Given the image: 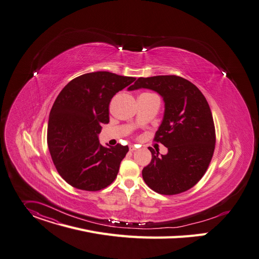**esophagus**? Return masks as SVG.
<instances>
[{
    "mask_svg": "<svg viewBox=\"0 0 259 259\" xmlns=\"http://www.w3.org/2000/svg\"><path fill=\"white\" fill-rule=\"evenodd\" d=\"M129 150H130L131 152H134V151L137 150V148H136L135 146H133V145H130V146H129Z\"/></svg>",
    "mask_w": 259,
    "mask_h": 259,
    "instance_id": "34e87169",
    "label": "esophagus"
}]
</instances>
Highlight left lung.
Segmentation results:
<instances>
[{
  "label": "left lung",
  "instance_id": "obj_1",
  "mask_svg": "<svg viewBox=\"0 0 259 259\" xmlns=\"http://www.w3.org/2000/svg\"><path fill=\"white\" fill-rule=\"evenodd\" d=\"M142 88L156 91L165 102L154 140L168 149L160 156L149 148L152 160L143 169V178L159 194H180L200 181L213 158L216 131L209 105L200 90L181 76L139 77L129 90Z\"/></svg>",
  "mask_w": 259,
  "mask_h": 259
}]
</instances>
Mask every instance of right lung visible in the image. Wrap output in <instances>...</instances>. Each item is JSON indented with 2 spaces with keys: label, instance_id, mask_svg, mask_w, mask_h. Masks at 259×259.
I'll return each instance as SVG.
<instances>
[{
  "label": "right lung",
  "instance_id": "obj_1",
  "mask_svg": "<svg viewBox=\"0 0 259 259\" xmlns=\"http://www.w3.org/2000/svg\"><path fill=\"white\" fill-rule=\"evenodd\" d=\"M135 79L107 71L85 73L58 95L50 113L48 144L59 175L69 185L99 191L115 180L129 148L103 147L98 134L109 122L111 98Z\"/></svg>",
  "mask_w": 259,
  "mask_h": 259
}]
</instances>
